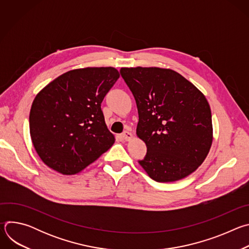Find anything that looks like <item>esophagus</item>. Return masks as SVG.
I'll list each match as a JSON object with an SVG mask.
<instances>
[{"label":"esophagus","instance_id":"obj_1","mask_svg":"<svg viewBox=\"0 0 249 249\" xmlns=\"http://www.w3.org/2000/svg\"><path fill=\"white\" fill-rule=\"evenodd\" d=\"M122 138H123L125 141H130V140L133 139V135H132L130 132L125 131V132L122 134Z\"/></svg>","mask_w":249,"mask_h":249}]
</instances>
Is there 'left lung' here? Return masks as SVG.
Returning <instances> with one entry per match:
<instances>
[{"label":"left lung","instance_id":"1","mask_svg":"<svg viewBox=\"0 0 249 249\" xmlns=\"http://www.w3.org/2000/svg\"><path fill=\"white\" fill-rule=\"evenodd\" d=\"M120 74L137 103V136L147 146L140 165L158 182L183 179L203 163L213 143L207 98L170 69L121 68Z\"/></svg>","mask_w":249,"mask_h":249}]
</instances>
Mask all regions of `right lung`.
Returning <instances> with one entry per match:
<instances>
[{
    "label": "right lung",
    "mask_w": 249,
    "mask_h": 249,
    "mask_svg": "<svg viewBox=\"0 0 249 249\" xmlns=\"http://www.w3.org/2000/svg\"><path fill=\"white\" fill-rule=\"evenodd\" d=\"M113 67L69 71L35 96L29 113L33 147L41 160L64 175L83 171L115 142L100 104L119 78Z\"/></svg>",
    "instance_id": "1"
}]
</instances>
